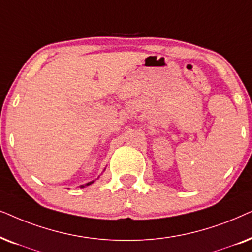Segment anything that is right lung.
I'll return each instance as SVG.
<instances>
[{"instance_id":"1","label":"right lung","mask_w":252,"mask_h":252,"mask_svg":"<svg viewBox=\"0 0 252 252\" xmlns=\"http://www.w3.org/2000/svg\"><path fill=\"white\" fill-rule=\"evenodd\" d=\"M91 183H93V182H89V183L86 184V186H90V184H91ZM83 187H84V186H83Z\"/></svg>"}]
</instances>
